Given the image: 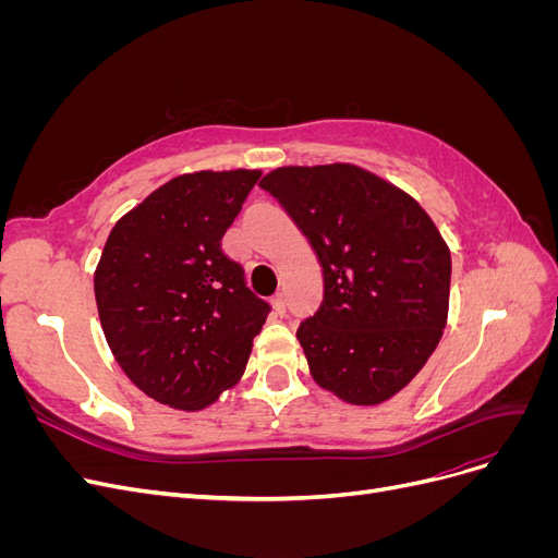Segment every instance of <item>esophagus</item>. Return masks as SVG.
Segmentation results:
<instances>
[{"mask_svg":"<svg viewBox=\"0 0 558 558\" xmlns=\"http://www.w3.org/2000/svg\"><path fill=\"white\" fill-rule=\"evenodd\" d=\"M269 305H272V310H275L277 314H283V312H286V295H283V293L272 295V300H269Z\"/></svg>","mask_w":558,"mask_h":558,"instance_id":"34e87169","label":"esophagus"}]
</instances>
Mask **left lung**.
I'll list each match as a JSON object with an SVG mask.
<instances>
[{
	"label": "left lung",
	"mask_w": 558,
	"mask_h": 558,
	"mask_svg": "<svg viewBox=\"0 0 558 558\" xmlns=\"http://www.w3.org/2000/svg\"><path fill=\"white\" fill-rule=\"evenodd\" d=\"M324 275V300L298 328L314 381L373 408L426 365L449 314L451 253L396 183L351 162L289 165L260 179Z\"/></svg>",
	"instance_id": "8db88e82"
}]
</instances>
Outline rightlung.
I'll use <instances>...</instances> for the list:
<instances>
[{
  "label": "right lung",
  "instance_id": "obj_1",
  "mask_svg": "<svg viewBox=\"0 0 558 558\" xmlns=\"http://www.w3.org/2000/svg\"><path fill=\"white\" fill-rule=\"evenodd\" d=\"M260 170L174 177L118 218L95 267L116 363L156 402L209 408L238 384L269 305L221 251Z\"/></svg>",
  "mask_w": 558,
  "mask_h": 558
}]
</instances>
